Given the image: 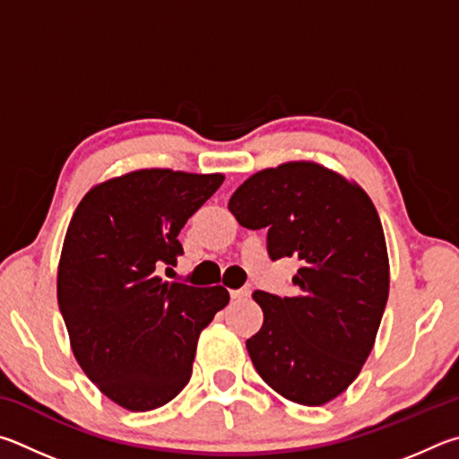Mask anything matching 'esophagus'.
Returning a JSON list of instances; mask_svg holds the SVG:
<instances>
[{
    "label": "esophagus",
    "instance_id": "34e87169",
    "mask_svg": "<svg viewBox=\"0 0 459 459\" xmlns=\"http://www.w3.org/2000/svg\"><path fill=\"white\" fill-rule=\"evenodd\" d=\"M230 294L234 300H246L250 296V288H239V290H231Z\"/></svg>",
    "mask_w": 459,
    "mask_h": 459
}]
</instances>
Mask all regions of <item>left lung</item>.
<instances>
[{
    "label": "left lung",
    "mask_w": 459,
    "mask_h": 459,
    "mask_svg": "<svg viewBox=\"0 0 459 459\" xmlns=\"http://www.w3.org/2000/svg\"><path fill=\"white\" fill-rule=\"evenodd\" d=\"M228 209L268 230L272 260L296 258V296L255 290L264 325L246 341L255 371L294 403L325 405L357 379L389 299V255L371 197L312 160L254 173Z\"/></svg>",
    "instance_id": "left-lung-1"
}]
</instances>
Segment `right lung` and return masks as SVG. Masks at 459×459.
<instances>
[{"label":"right lung","instance_id":"right-lung-1","mask_svg":"<svg viewBox=\"0 0 459 459\" xmlns=\"http://www.w3.org/2000/svg\"><path fill=\"white\" fill-rule=\"evenodd\" d=\"M221 183V173L139 169L94 185L72 215L58 307L78 365L128 411H151L179 395L201 331L230 302L223 286L157 276L175 266L181 228Z\"/></svg>","mask_w":459,"mask_h":459}]
</instances>
